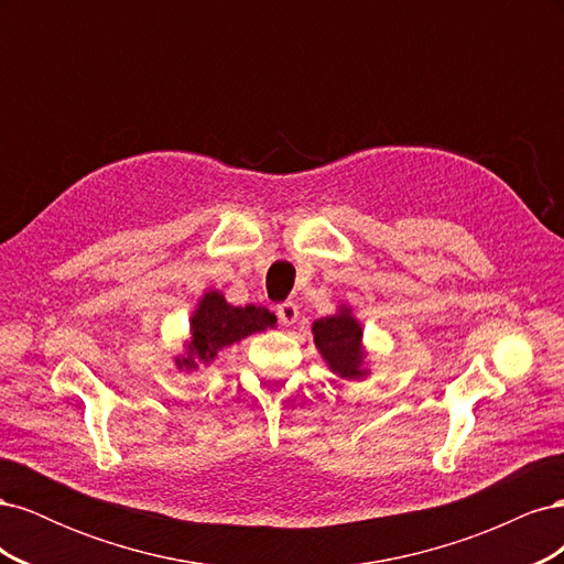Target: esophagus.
<instances>
[{
	"mask_svg": "<svg viewBox=\"0 0 564 564\" xmlns=\"http://www.w3.org/2000/svg\"><path fill=\"white\" fill-rule=\"evenodd\" d=\"M278 319L280 324H284V327H292V324L299 319V305L286 301V303H280L278 305Z\"/></svg>",
	"mask_w": 564,
	"mask_h": 564,
	"instance_id": "obj_1",
	"label": "esophagus"
}]
</instances>
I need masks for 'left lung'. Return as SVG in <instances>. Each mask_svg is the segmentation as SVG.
I'll return each instance as SVG.
<instances>
[{
    "label": "left lung",
    "instance_id": "obj_1",
    "mask_svg": "<svg viewBox=\"0 0 564 564\" xmlns=\"http://www.w3.org/2000/svg\"><path fill=\"white\" fill-rule=\"evenodd\" d=\"M313 336L324 362L329 365L340 379L357 381L367 377L362 327L352 317L348 305H340L336 315L319 317L313 322Z\"/></svg>",
    "mask_w": 564,
    "mask_h": 564
}]
</instances>
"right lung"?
I'll return each instance as SVG.
<instances>
[{
	"label": "right lung",
	"mask_w": 564,
	"mask_h": 564,
	"mask_svg": "<svg viewBox=\"0 0 564 564\" xmlns=\"http://www.w3.org/2000/svg\"><path fill=\"white\" fill-rule=\"evenodd\" d=\"M278 317L261 305H230L220 292H207L191 317V340L185 355L176 357V367L193 371L199 365H209L216 355L256 332L275 327Z\"/></svg>",
	"instance_id": "1"
}]
</instances>
